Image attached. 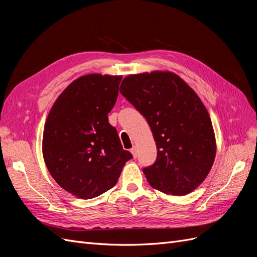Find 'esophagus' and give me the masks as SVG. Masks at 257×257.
<instances>
[{
  "label": "esophagus",
  "instance_id": "esophagus-1",
  "mask_svg": "<svg viewBox=\"0 0 257 257\" xmlns=\"http://www.w3.org/2000/svg\"><path fill=\"white\" fill-rule=\"evenodd\" d=\"M131 152H132V154H133V157H134V159H136L137 158V150H136V147H133L131 149Z\"/></svg>",
  "mask_w": 257,
  "mask_h": 257
}]
</instances>
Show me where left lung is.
Instances as JSON below:
<instances>
[{"mask_svg":"<svg viewBox=\"0 0 257 257\" xmlns=\"http://www.w3.org/2000/svg\"><path fill=\"white\" fill-rule=\"evenodd\" d=\"M120 93L149 123L158 157L143 169L152 188L185 195L205 180L215 158L211 119L195 92L170 72L130 75Z\"/></svg>","mask_w":257,"mask_h":257,"instance_id":"1","label":"left lung"}]
</instances>
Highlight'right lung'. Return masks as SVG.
Instances as JSON below:
<instances>
[{
  "instance_id": "1",
  "label": "right lung",
  "mask_w": 257,
  "mask_h": 257,
  "mask_svg": "<svg viewBox=\"0 0 257 257\" xmlns=\"http://www.w3.org/2000/svg\"><path fill=\"white\" fill-rule=\"evenodd\" d=\"M121 79L99 74L80 77L61 93L46 120V166L62 189L79 198H94L110 190L133 159L108 122Z\"/></svg>"
}]
</instances>
